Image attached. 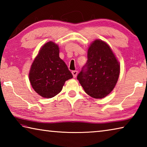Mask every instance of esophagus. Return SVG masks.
<instances>
[{"label": "esophagus", "instance_id": "1", "mask_svg": "<svg viewBox=\"0 0 147 147\" xmlns=\"http://www.w3.org/2000/svg\"><path fill=\"white\" fill-rule=\"evenodd\" d=\"M72 74H73L74 78H76L77 76V74H78V71H72Z\"/></svg>", "mask_w": 147, "mask_h": 147}]
</instances>
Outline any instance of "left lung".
Instances as JSON below:
<instances>
[{"label": "left lung", "instance_id": "1", "mask_svg": "<svg viewBox=\"0 0 147 147\" xmlns=\"http://www.w3.org/2000/svg\"><path fill=\"white\" fill-rule=\"evenodd\" d=\"M77 79L86 93L94 98H103L113 91L120 74V63L105 41L95 39L88 50V61Z\"/></svg>", "mask_w": 147, "mask_h": 147}]
</instances>
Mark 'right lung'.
<instances>
[{
	"mask_svg": "<svg viewBox=\"0 0 147 147\" xmlns=\"http://www.w3.org/2000/svg\"><path fill=\"white\" fill-rule=\"evenodd\" d=\"M59 49L53 41L44 44L31 65L29 80L32 88L43 98H52L62 90L73 74L59 58Z\"/></svg>",
	"mask_w": 147,
	"mask_h": 147,
	"instance_id": "add662e5",
	"label": "right lung"
}]
</instances>
